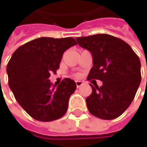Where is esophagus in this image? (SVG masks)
Masks as SVG:
<instances>
[{
	"label": "esophagus",
	"mask_w": 147,
	"mask_h": 147,
	"mask_svg": "<svg viewBox=\"0 0 147 147\" xmlns=\"http://www.w3.org/2000/svg\"><path fill=\"white\" fill-rule=\"evenodd\" d=\"M76 86H77V88H80L81 86H82V84H83V82H81V81H76Z\"/></svg>",
	"instance_id": "obj_1"
}]
</instances>
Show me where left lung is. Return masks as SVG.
Wrapping results in <instances>:
<instances>
[{
	"instance_id": "8db88e82",
	"label": "left lung",
	"mask_w": 147,
	"mask_h": 147,
	"mask_svg": "<svg viewBox=\"0 0 147 147\" xmlns=\"http://www.w3.org/2000/svg\"><path fill=\"white\" fill-rule=\"evenodd\" d=\"M77 42L92 55L93 67L88 79H99L101 87L94 88L86 98L89 112L102 119L120 116L132 103L138 89L141 62L131 47L108 34L79 37Z\"/></svg>"
}]
</instances>
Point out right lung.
Segmentation results:
<instances>
[{
  "label": "right lung",
  "mask_w": 147,
  "mask_h": 147,
  "mask_svg": "<svg viewBox=\"0 0 147 147\" xmlns=\"http://www.w3.org/2000/svg\"><path fill=\"white\" fill-rule=\"evenodd\" d=\"M74 45L73 37H39L12 55L6 68L9 87L18 103L34 119L53 121L66 113L76 83L65 78L56 87L49 77L59 68L64 52Z\"/></svg>",
  "instance_id": "add662e5"
}]
</instances>
